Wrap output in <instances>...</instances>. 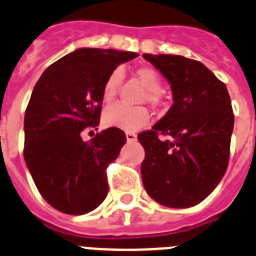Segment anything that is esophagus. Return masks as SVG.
I'll use <instances>...</instances> for the list:
<instances>
[{
    "label": "esophagus",
    "instance_id": "obj_1",
    "mask_svg": "<svg viewBox=\"0 0 256 256\" xmlns=\"http://www.w3.org/2000/svg\"><path fill=\"white\" fill-rule=\"evenodd\" d=\"M126 139H128V143H131V142H135L136 140V135H135L134 132H126Z\"/></svg>",
    "mask_w": 256,
    "mask_h": 256
}]
</instances>
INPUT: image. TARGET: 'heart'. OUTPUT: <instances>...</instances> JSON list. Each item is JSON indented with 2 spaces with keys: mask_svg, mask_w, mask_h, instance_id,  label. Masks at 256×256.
I'll return each mask as SVG.
<instances>
[{
  "mask_svg": "<svg viewBox=\"0 0 256 256\" xmlns=\"http://www.w3.org/2000/svg\"><path fill=\"white\" fill-rule=\"evenodd\" d=\"M136 76L138 78L143 82L146 90L150 91L148 102L157 103L158 94L162 90V82L158 72L150 66H142L136 70ZM120 82H121V73L120 70H113L104 82L103 90H102V96L106 103H110L114 99ZM103 121L110 128H117L131 132V131H136L144 128L150 122V113L142 106H128L116 103L106 108L103 116Z\"/></svg>",
  "mask_w": 256,
  "mask_h": 256,
  "instance_id": "b5f03b06",
  "label": "heart"
}]
</instances>
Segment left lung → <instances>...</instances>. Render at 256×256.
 <instances>
[{
  "label": "left lung",
  "instance_id": "8db88e82",
  "mask_svg": "<svg viewBox=\"0 0 256 256\" xmlns=\"http://www.w3.org/2000/svg\"><path fill=\"white\" fill-rule=\"evenodd\" d=\"M143 58L168 80L174 99L152 130L138 135L146 150L143 186L161 205L190 208L215 190L228 168L234 125L230 94L200 62L168 54Z\"/></svg>",
  "mask_w": 256,
  "mask_h": 256
}]
</instances>
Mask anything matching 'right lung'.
Listing matches in <instances>:
<instances>
[{"label": "right lung", "instance_id": "add662e5", "mask_svg": "<svg viewBox=\"0 0 256 256\" xmlns=\"http://www.w3.org/2000/svg\"><path fill=\"white\" fill-rule=\"evenodd\" d=\"M136 56L77 48L51 64L33 88L24 117V160L42 197L64 214H88L106 197V170L126 143L125 132L110 128L90 142L82 134L99 125L108 76Z\"/></svg>", "mask_w": 256, "mask_h": 256}]
</instances>
